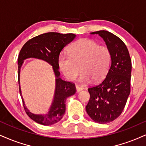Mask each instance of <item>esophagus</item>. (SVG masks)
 I'll list each match as a JSON object with an SVG mask.
<instances>
[{
  "instance_id": "esophagus-1",
  "label": "esophagus",
  "mask_w": 146,
  "mask_h": 146,
  "mask_svg": "<svg viewBox=\"0 0 146 146\" xmlns=\"http://www.w3.org/2000/svg\"><path fill=\"white\" fill-rule=\"evenodd\" d=\"M76 88L77 92H80V91H82V90H83V89H84V88L81 87V86H79V85H76Z\"/></svg>"
}]
</instances>
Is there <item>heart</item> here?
<instances>
[{
    "instance_id": "b5f03b06",
    "label": "heart",
    "mask_w": 146,
    "mask_h": 146,
    "mask_svg": "<svg viewBox=\"0 0 146 146\" xmlns=\"http://www.w3.org/2000/svg\"><path fill=\"white\" fill-rule=\"evenodd\" d=\"M110 50L105 45L88 38L79 39L68 48V54H60L58 66L66 78L74 80L82 70L79 80L89 82L102 80L111 64Z\"/></svg>"
}]
</instances>
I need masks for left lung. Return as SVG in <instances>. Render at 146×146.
Returning <instances> with one entry per match:
<instances>
[{
  "instance_id": "left-lung-1",
  "label": "left lung",
  "mask_w": 146,
  "mask_h": 146,
  "mask_svg": "<svg viewBox=\"0 0 146 146\" xmlns=\"http://www.w3.org/2000/svg\"><path fill=\"white\" fill-rule=\"evenodd\" d=\"M103 38L110 50L111 65L100 83L88 89L90 99L86 111L100 124L110 123L123 112L131 91V59L128 48L120 38L106 30L93 32Z\"/></svg>"
}]
</instances>
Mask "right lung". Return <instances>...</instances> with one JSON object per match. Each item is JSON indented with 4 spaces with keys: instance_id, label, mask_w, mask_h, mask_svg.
I'll use <instances>...</instances> for the list:
<instances>
[{
    "instance_id": "obj_1",
    "label": "right lung",
    "mask_w": 146,
    "mask_h": 146,
    "mask_svg": "<svg viewBox=\"0 0 146 146\" xmlns=\"http://www.w3.org/2000/svg\"><path fill=\"white\" fill-rule=\"evenodd\" d=\"M76 35L74 34H63L57 32H48L38 35L30 39L23 44L18 56V82H19V93L22 99L24 110L28 116L36 123L42 125H51L57 123L62 118L66 111V99L75 94L76 87L72 82L65 81L59 78L58 57L60 52L70 42H72ZM34 57L46 60L53 66L56 80V91L53 103L50 111L45 115H34L27 109L21 96L19 85L20 68L23 60L27 58Z\"/></svg>"
}]
</instances>
